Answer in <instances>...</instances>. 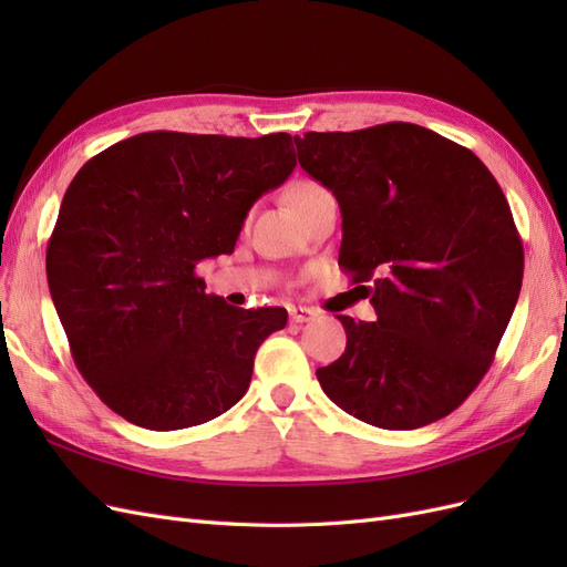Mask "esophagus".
<instances>
[{
	"mask_svg": "<svg viewBox=\"0 0 567 567\" xmlns=\"http://www.w3.org/2000/svg\"><path fill=\"white\" fill-rule=\"evenodd\" d=\"M315 317H317V312L310 310V307H302V305L290 307V321H293V323H307V321H312Z\"/></svg>",
	"mask_w": 567,
	"mask_h": 567,
	"instance_id": "34e87169",
	"label": "esophagus"
}]
</instances>
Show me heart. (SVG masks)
<instances>
[{"label": "heart", "mask_w": 567, "mask_h": 567, "mask_svg": "<svg viewBox=\"0 0 567 567\" xmlns=\"http://www.w3.org/2000/svg\"><path fill=\"white\" fill-rule=\"evenodd\" d=\"M321 192V186L317 182H310V179H298L288 186L286 192V198L290 203V208H293L296 213L302 208V205L310 200L312 196H317Z\"/></svg>", "instance_id": "1"}]
</instances>
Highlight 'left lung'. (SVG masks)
<instances>
[{"mask_svg":"<svg viewBox=\"0 0 567 567\" xmlns=\"http://www.w3.org/2000/svg\"><path fill=\"white\" fill-rule=\"evenodd\" d=\"M333 192L338 265L371 284L375 321L338 317L348 346L317 369L342 411L385 431L440 421L483 381L523 286V244L485 163L437 132L388 123L293 136Z\"/></svg>","mask_w":567,"mask_h":567,"instance_id":"obj_1","label":"left lung"}]
</instances>
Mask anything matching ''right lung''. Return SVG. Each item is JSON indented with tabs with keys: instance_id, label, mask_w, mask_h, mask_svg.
<instances>
[{
	"instance_id": "right-lung-1",
	"label": "right lung",
	"mask_w": 567,
	"mask_h": 567,
	"mask_svg": "<svg viewBox=\"0 0 567 567\" xmlns=\"http://www.w3.org/2000/svg\"><path fill=\"white\" fill-rule=\"evenodd\" d=\"M296 167L293 136L144 132L84 163L47 246V281L84 381L148 431L244 398L281 307L205 293L200 260L234 252L252 203Z\"/></svg>"
}]
</instances>
